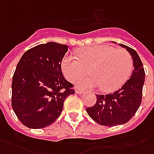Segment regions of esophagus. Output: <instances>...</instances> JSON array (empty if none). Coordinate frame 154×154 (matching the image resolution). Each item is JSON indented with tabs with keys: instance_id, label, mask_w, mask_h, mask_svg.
<instances>
[{
	"instance_id": "esophagus-1",
	"label": "esophagus",
	"mask_w": 154,
	"mask_h": 154,
	"mask_svg": "<svg viewBox=\"0 0 154 154\" xmlns=\"http://www.w3.org/2000/svg\"><path fill=\"white\" fill-rule=\"evenodd\" d=\"M75 93L76 94H80L83 93V91L81 90V89H79V88H76L75 89Z\"/></svg>"
}]
</instances>
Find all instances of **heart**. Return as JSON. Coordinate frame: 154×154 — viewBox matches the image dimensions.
Instances as JSON below:
<instances>
[{"label":"heart","mask_w":154,"mask_h":154,"mask_svg":"<svg viewBox=\"0 0 154 154\" xmlns=\"http://www.w3.org/2000/svg\"><path fill=\"white\" fill-rule=\"evenodd\" d=\"M77 58L66 54L61 61V68L65 77L70 82L75 81L90 69L92 76L76 82L79 88L100 87L104 91H113L120 88L131 75L133 60L125 49L97 45L83 49Z\"/></svg>","instance_id":"heart-1"}]
</instances>
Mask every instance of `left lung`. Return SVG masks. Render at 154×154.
Instances as JSON below:
<instances>
[{
  "instance_id": "left-lung-1",
  "label": "left lung",
  "mask_w": 154,
  "mask_h": 154,
  "mask_svg": "<svg viewBox=\"0 0 154 154\" xmlns=\"http://www.w3.org/2000/svg\"><path fill=\"white\" fill-rule=\"evenodd\" d=\"M126 48L133 58L134 69L131 78L121 88L108 94H96L97 102L86 108L87 113L97 124L116 126L131 120L139 109L143 95L145 72L139 55L134 49L121 44Z\"/></svg>"
}]
</instances>
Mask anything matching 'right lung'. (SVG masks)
<instances>
[{
	"label": "right lung",
	"instance_id": "right-lung-1",
	"mask_svg": "<svg viewBox=\"0 0 154 154\" xmlns=\"http://www.w3.org/2000/svg\"><path fill=\"white\" fill-rule=\"evenodd\" d=\"M67 45L48 42L30 48L17 64L12 79L11 106L20 122L31 129L52 124L64 101L75 94L61 71Z\"/></svg>",
	"mask_w": 154,
	"mask_h": 154
}]
</instances>
